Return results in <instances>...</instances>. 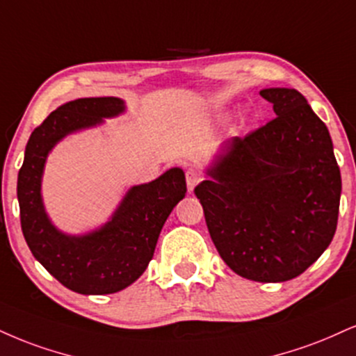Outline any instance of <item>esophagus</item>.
Returning a JSON list of instances; mask_svg holds the SVG:
<instances>
[{
	"label": "esophagus",
	"instance_id": "1",
	"mask_svg": "<svg viewBox=\"0 0 356 356\" xmlns=\"http://www.w3.org/2000/svg\"><path fill=\"white\" fill-rule=\"evenodd\" d=\"M202 181V174L199 172L197 169H189L186 172V182H187V187H189V191L192 192L195 189V186Z\"/></svg>",
	"mask_w": 356,
	"mask_h": 356
}]
</instances>
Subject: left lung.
Instances as JSON below:
<instances>
[{
  "instance_id": "8db88e82",
  "label": "left lung",
  "mask_w": 356,
  "mask_h": 356,
  "mask_svg": "<svg viewBox=\"0 0 356 356\" xmlns=\"http://www.w3.org/2000/svg\"><path fill=\"white\" fill-rule=\"evenodd\" d=\"M260 96L277 118L227 140L194 192L222 260L267 284L298 277L330 245L341 175L327 126L297 89Z\"/></svg>"
}]
</instances>
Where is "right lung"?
I'll return each instance as SVG.
<instances>
[{"label": "right lung", "instance_id": "obj_1", "mask_svg": "<svg viewBox=\"0 0 356 356\" xmlns=\"http://www.w3.org/2000/svg\"><path fill=\"white\" fill-rule=\"evenodd\" d=\"M119 97H83L53 111L33 131L18 174L21 229L34 259L66 289L83 295L115 293L143 275L162 225L186 195V175L174 167L129 189L109 222L86 235H66L51 224L41 199L46 157L63 137L124 113Z\"/></svg>", "mask_w": 356, "mask_h": 356}]
</instances>
